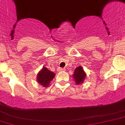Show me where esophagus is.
<instances>
[{
    "label": "esophagus",
    "mask_w": 125,
    "mask_h": 125,
    "mask_svg": "<svg viewBox=\"0 0 125 125\" xmlns=\"http://www.w3.org/2000/svg\"><path fill=\"white\" fill-rule=\"evenodd\" d=\"M58 70L59 72H61V71H65V68H59L58 69Z\"/></svg>",
    "instance_id": "1"
}]
</instances>
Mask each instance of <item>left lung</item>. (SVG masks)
<instances>
[{
  "mask_svg": "<svg viewBox=\"0 0 125 125\" xmlns=\"http://www.w3.org/2000/svg\"><path fill=\"white\" fill-rule=\"evenodd\" d=\"M86 73L83 70V68L81 66L75 68L74 73L73 74V77L74 78V80L75 82V83L76 85H80V84L83 83L86 77Z\"/></svg>",
  "mask_w": 125,
  "mask_h": 125,
  "instance_id": "obj_1",
  "label": "left lung"
}]
</instances>
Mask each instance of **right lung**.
<instances>
[{
  "mask_svg": "<svg viewBox=\"0 0 125 125\" xmlns=\"http://www.w3.org/2000/svg\"><path fill=\"white\" fill-rule=\"evenodd\" d=\"M55 76L53 72L47 69V68L43 67L42 69L39 72L37 76V80L39 84L43 86L47 87L50 84V81L52 80Z\"/></svg>",
  "mask_w": 125,
  "mask_h": 125,
  "instance_id": "right-lung-1",
  "label": "right lung"
}]
</instances>
